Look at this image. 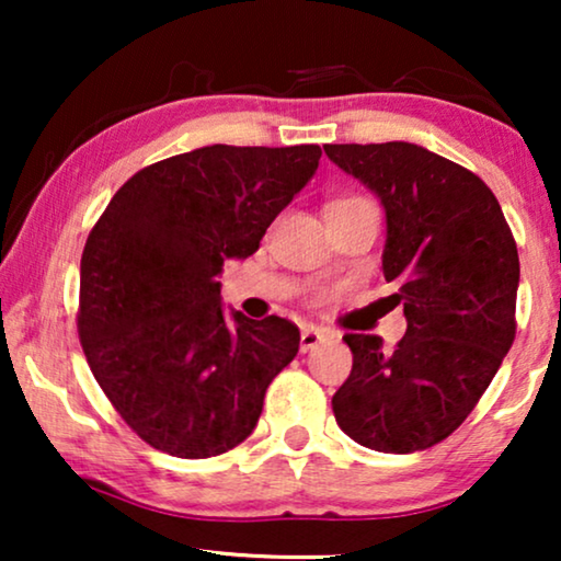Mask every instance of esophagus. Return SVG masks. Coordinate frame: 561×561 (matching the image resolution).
I'll return each mask as SVG.
<instances>
[{"label":"esophagus","instance_id":"1","mask_svg":"<svg viewBox=\"0 0 561 561\" xmlns=\"http://www.w3.org/2000/svg\"><path fill=\"white\" fill-rule=\"evenodd\" d=\"M327 340H334V334L327 332V329L304 327V332H301V352H309L313 347H319V344L327 342Z\"/></svg>","mask_w":561,"mask_h":561}]
</instances>
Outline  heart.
Returning a JSON list of instances; mask_svg holds the SVG:
<instances>
[{
	"label": "heart",
	"instance_id": "1",
	"mask_svg": "<svg viewBox=\"0 0 561 561\" xmlns=\"http://www.w3.org/2000/svg\"><path fill=\"white\" fill-rule=\"evenodd\" d=\"M340 202H352V198H340Z\"/></svg>",
	"mask_w": 561,
	"mask_h": 561
}]
</instances>
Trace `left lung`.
<instances>
[{"mask_svg":"<svg viewBox=\"0 0 561 561\" xmlns=\"http://www.w3.org/2000/svg\"><path fill=\"white\" fill-rule=\"evenodd\" d=\"M386 209L382 273L403 306L393 352L344 334L352 373L332 398L350 439L388 455L434 447L478 405L516 336L518 250L501 204L467 168L413 142L324 145Z\"/></svg>","mask_w":561,"mask_h":561,"instance_id":"left-lung-1","label":"left lung"}]
</instances>
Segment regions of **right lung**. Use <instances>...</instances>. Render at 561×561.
<instances>
[{
	"label": "right lung",
	"mask_w": 561,
	"mask_h": 561,
	"mask_svg": "<svg viewBox=\"0 0 561 561\" xmlns=\"http://www.w3.org/2000/svg\"><path fill=\"white\" fill-rule=\"evenodd\" d=\"M321 158L319 145H206L137 171L81 255L79 336L125 424L165 455L206 459L248 439L298 327L221 309L227 260L260 248Z\"/></svg>",
	"instance_id": "obj_1"
}]
</instances>
